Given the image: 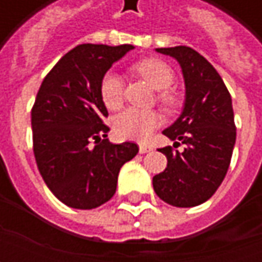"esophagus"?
<instances>
[{
	"instance_id": "esophagus-1",
	"label": "esophagus",
	"mask_w": 262,
	"mask_h": 262,
	"mask_svg": "<svg viewBox=\"0 0 262 262\" xmlns=\"http://www.w3.org/2000/svg\"><path fill=\"white\" fill-rule=\"evenodd\" d=\"M151 150H153V147L148 146V144H139V153L140 154L148 153V151H151Z\"/></svg>"
}]
</instances>
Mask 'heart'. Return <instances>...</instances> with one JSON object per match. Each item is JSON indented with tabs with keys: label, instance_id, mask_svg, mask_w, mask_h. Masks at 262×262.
Instances as JSON below:
<instances>
[{
	"label": "heart",
	"instance_id": "b5f03b06",
	"mask_svg": "<svg viewBox=\"0 0 262 262\" xmlns=\"http://www.w3.org/2000/svg\"><path fill=\"white\" fill-rule=\"evenodd\" d=\"M133 69L156 90H163L159 94V101L165 111H172L178 105L176 92L165 90L174 82V71L170 66L160 59H144L135 64ZM99 94L103 105L108 109H118L123 101L122 78L115 71H108L99 84ZM160 118L154 111L127 108L114 119V132L120 139L147 140L159 126Z\"/></svg>",
	"mask_w": 262,
	"mask_h": 262
}]
</instances>
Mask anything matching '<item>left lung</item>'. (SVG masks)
I'll return each instance as SVG.
<instances>
[{
    "instance_id": "8db88e82",
    "label": "left lung",
    "mask_w": 262,
    "mask_h": 262,
    "mask_svg": "<svg viewBox=\"0 0 262 262\" xmlns=\"http://www.w3.org/2000/svg\"><path fill=\"white\" fill-rule=\"evenodd\" d=\"M180 63L185 81V103L180 118L163 135L184 151L160 148L167 168L153 177L160 199L177 208L206 202L225 180L236 143L231 97L219 73L203 56L187 46L156 49Z\"/></svg>"
}]
</instances>
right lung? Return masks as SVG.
Wrapping results in <instances>:
<instances>
[{
    "label": "right lung",
    "instance_id": "1",
    "mask_svg": "<svg viewBox=\"0 0 262 262\" xmlns=\"http://www.w3.org/2000/svg\"><path fill=\"white\" fill-rule=\"evenodd\" d=\"M132 45H78L50 70L32 108L33 153L49 189L74 209H94L116 192L122 165L139 151L136 143L106 139L108 116L99 84Z\"/></svg>",
    "mask_w": 262,
    "mask_h": 262
}]
</instances>
